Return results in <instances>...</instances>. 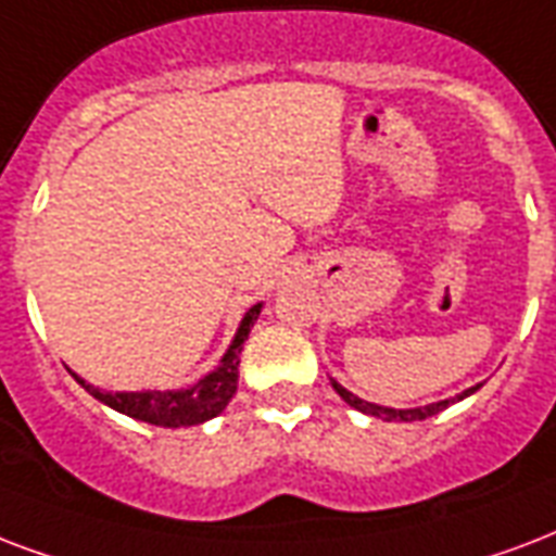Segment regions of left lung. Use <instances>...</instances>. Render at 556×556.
<instances>
[{
    "label": "left lung",
    "mask_w": 556,
    "mask_h": 556,
    "mask_svg": "<svg viewBox=\"0 0 556 556\" xmlns=\"http://www.w3.org/2000/svg\"><path fill=\"white\" fill-rule=\"evenodd\" d=\"M332 388L334 393L341 396V400L350 405V408L362 410V414H370V417H379V419H388V422H393V419H400V422H414V419H426V417H434V414H440L443 408H448L455 400H464V396H469V393H476L481 384H476V388H469V391H464L460 396H455V400H443V402H431V405H422V408H384V405H372V402H364L358 400L355 393H350L346 388H341L338 381L332 379Z\"/></svg>",
    "instance_id": "obj_1"
}]
</instances>
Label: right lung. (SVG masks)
Returning a JSON list of instances; mask_svg holds the SVG:
<instances>
[{
  "mask_svg": "<svg viewBox=\"0 0 556 556\" xmlns=\"http://www.w3.org/2000/svg\"><path fill=\"white\" fill-rule=\"evenodd\" d=\"M262 312V303L248 308V315L241 317L239 332L232 338L230 350L224 353L222 364L212 372H206L201 381H194L189 388H180V391H99L87 381L75 376L84 391L96 396L99 402L110 405L118 414L125 417L142 419V422H151V426H163V429H184V426H201L206 419L218 417L227 402L232 400V393L239 388V355L241 346L248 341L250 326L256 324V317Z\"/></svg>",
  "mask_w": 556,
  "mask_h": 556,
  "instance_id": "obj_1",
  "label": "right lung"
}]
</instances>
